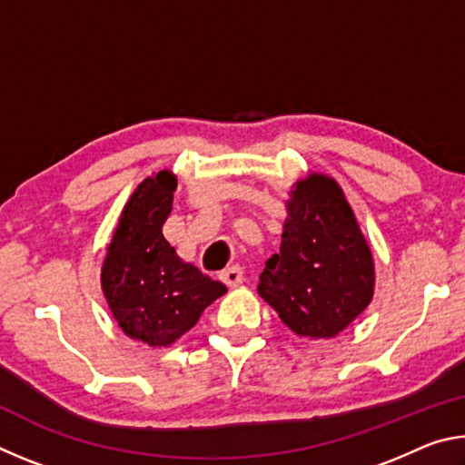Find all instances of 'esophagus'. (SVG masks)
Returning <instances> with one entry per match:
<instances>
[{"mask_svg":"<svg viewBox=\"0 0 465 465\" xmlns=\"http://www.w3.org/2000/svg\"><path fill=\"white\" fill-rule=\"evenodd\" d=\"M219 279H222L227 287H238L240 282L243 281V271H242V266L233 264V266H230V269L222 271V274H219Z\"/></svg>","mask_w":465,"mask_h":465,"instance_id":"obj_1","label":"esophagus"}]
</instances>
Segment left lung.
I'll return each instance as SVG.
<instances>
[{"instance_id": "left-lung-1", "label": "left lung", "mask_w": 465, "mask_h": 465, "mask_svg": "<svg viewBox=\"0 0 465 465\" xmlns=\"http://www.w3.org/2000/svg\"><path fill=\"white\" fill-rule=\"evenodd\" d=\"M287 211L281 252L264 262L258 293L295 334L332 338L371 302V250L332 178L299 180Z\"/></svg>"}]
</instances>
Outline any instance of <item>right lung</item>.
I'll use <instances>...</instances> for the list:
<instances>
[{"mask_svg":"<svg viewBox=\"0 0 465 465\" xmlns=\"http://www.w3.org/2000/svg\"><path fill=\"white\" fill-rule=\"evenodd\" d=\"M174 191L176 178L168 170L137 186L102 266L110 312L124 334L149 346L174 342L227 291L223 282L180 261L163 238Z\"/></svg>","mask_w":465,"mask_h":465,"instance_id":"1","label":"right lung"}]
</instances>
